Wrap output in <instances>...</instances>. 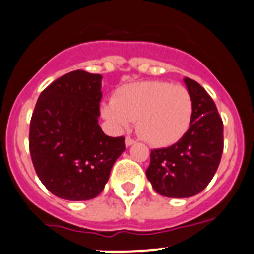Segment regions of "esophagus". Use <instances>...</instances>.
Instances as JSON below:
<instances>
[{"instance_id":"34e87169","label":"esophagus","mask_w":254,"mask_h":254,"mask_svg":"<svg viewBox=\"0 0 254 254\" xmlns=\"http://www.w3.org/2000/svg\"><path fill=\"white\" fill-rule=\"evenodd\" d=\"M134 139H132L131 137H126V139H125V143H126V147H129V146H132V144L134 143Z\"/></svg>"}]
</instances>
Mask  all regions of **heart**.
I'll return each mask as SVG.
<instances>
[{
    "label": "heart",
    "instance_id": "b5f03b06",
    "mask_svg": "<svg viewBox=\"0 0 254 254\" xmlns=\"http://www.w3.org/2000/svg\"><path fill=\"white\" fill-rule=\"evenodd\" d=\"M193 111L190 91L165 81L123 84L113 100L101 106V113L113 128L125 129L136 121L139 136L154 147L177 143L190 129Z\"/></svg>",
    "mask_w": 254,
    "mask_h": 254
}]
</instances>
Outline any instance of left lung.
<instances>
[{
	"label": "left lung",
	"mask_w": 254,
	"mask_h": 254,
	"mask_svg": "<svg viewBox=\"0 0 254 254\" xmlns=\"http://www.w3.org/2000/svg\"><path fill=\"white\" fill-rule=\"evenodd\" d=\"M194 111L187 133L167 148L151 151L146 176L158 194L188 198L204 190L213 178L223 152V122L213 100L193 79L183 78Z\"/></svg>",
	"instance_id": "obj_1"
}]
</instances>
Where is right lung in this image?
I'll list each match as a JSON object with an SVG mask.
<instances>
[{
    "label": "right lung",
    "mask_w": 254,
    "mask_h": 254,
    "mask_svg": "<svg viewBox=\"0 0 254 254\" xmlns=\"http://www.w3.org/2000/svg\"><path fill=\"white\" fill-rule=\"evenodd\" d=\"M102 76L82 69L41 92L30 123V153L45 187L67 201L97 197L125 151L123 137H108L98 125Z\"/></svg>",
    "instance_id": "add662e5"
}]
</instances>
